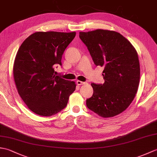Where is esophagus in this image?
<instances>
[{"mask_svg": "<svg viewBox=\"0 0 157 157\" xmlns=\"http://www.w3.org/2000/svg\"><path fill=\"white\" fill-rule=\"evenodd\" d=\"M86 82H82V81H79L78 80L77 81V84H78V86H81V85H84V84H86Z\"/></svg>", "mask_w": 157, "mask_h": 157, "instance_id": "1", "label": "esophagus"}]
</instances>
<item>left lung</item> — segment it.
I'll return each mask as SVG.
<instances>
[{
  "instance_id": "left-lung-1",
  "label": "left lung",
  "mask_w": 157,
  "mask_h": 157,
  "mask_svg": "<svg viewBox=\"0 0 157 157\" xmlns=\"http://www.w3.org/2000/svg\"><path fill=\"white\" fill-rule=\"evenodd\" d=\"M94 64L104 67L105 83H92L94 92L87 107L102 117L117 115L128 107L137 93L140 69L138 53L119 33L105 29L79 32Z\"/></svg>"
}]
</instances>
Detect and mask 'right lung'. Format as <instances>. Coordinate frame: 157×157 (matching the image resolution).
I'll return each instance as SVG.
<instances>
[{
  "mask_svg": "<svg viewBox=\"0 0 157 157\" xmlns=\"http://www.w3.org/2000/svg\"><path fill=\"white\" fill-rule=\"evenodd\" d=\"M75 32H38L26 38L17 53L13 76L19 96L36 114L49 117L67 105L74 82L55 75L62 55Z\"/></svg>",
  "mask_w": 157,
  "mask_h": 157,
  "instance_id": "right-lung-1",
  "label": "right lung"
}]
</instances>
